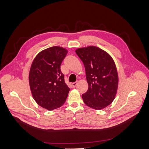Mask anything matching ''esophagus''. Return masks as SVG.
I'll use <instances>...</instances> for the list:
<instances>
[{
    "label": "esophagus",
    "mask_w": 149,
    "mask_h": 149,
    "mask_svg": "<svg viewBox=\"0 0 149 149\" xmlns=\"http://www.w3.org/2000/svg\"><path fill=\"white\" fill-rule=\"evenodd\" d=\"M77 82H74V83H73L72 84V88H75L76 86H77Z\"/></svg>",
    "instance_id": "34e87169"
}]
</instances>
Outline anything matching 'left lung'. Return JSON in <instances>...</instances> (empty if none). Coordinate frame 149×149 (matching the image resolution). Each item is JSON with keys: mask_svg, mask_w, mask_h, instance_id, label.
<instances>
[{"mask_svg": "<svg viewBox=\"0 0 149 149\" xmlns=\"http://www.w3.org/2000/svg\"><path fill=\"white\" fill-rule=\"evenodd\" d=\"M75 52L83 63L89 85L82 95L84 103L96 110L107 107L114 100L118 84L113 59L96 46L79 48Z\"/></svg>", "mask_w": 149, "mask_h": 149, "instance_id": "1", "label": "left lung"}]
</instances>
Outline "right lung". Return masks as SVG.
Segmentation results:
<instances>
[{
    "label": "right lung",
    "instance_id": "obj_1",
    "mask_svg": "<svg viewBox=\"0 0 149 149\" xmlns=\"http://www.w3.org/2000/svg\"><path fill=\"white\" fill-rule=\"evenodd\" d=\"M68 51L53 46L39 53L31 65L29 81L33 97L41 107L52 111L65 102L70 89L60 66Z\"/></svg>",
    "mask_w": 149,
    "mask_h": 149
}]
</instances>
